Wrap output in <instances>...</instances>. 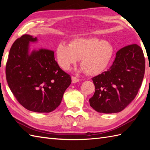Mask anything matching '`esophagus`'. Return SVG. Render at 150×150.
<instances>
[{"label":"esophagus","instance_id":"34e87169","mask_svg":"<svg viewBox=\"0 0 150 150\" xmlns=\"http://www.w3.org/2000/svg\"><path fill=\"white\" fill-rule=\"evenodd\" d=\"M71 81H72V83H76V82H78L80 81V79L75 77H73L72 76L71 77Z\"/></svg>","mask_w":150,"mask_h":150}]
</instances>
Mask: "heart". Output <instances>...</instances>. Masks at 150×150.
Listing matches in <instances>:
<instances>
[{
	"label": "heart",
	"mask_w": 150,
	"mask_h": 150,
	"mask_svg": "<svg viewBox=\"0 0 150 150\" xmlns=\"http://www.w3.org/2000/svg\"><path fill=\"white\" fill-rule=\"evenodd\" d=\"M57 57L62 68L70 66L81 59V66L86 74H100L109 64L113 54L112 45L97 37L77 38L69 44L61 42L57 47Z\"/></svg>",
	"instance_id": "1"
}]
</instances>
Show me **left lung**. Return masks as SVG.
Here are the masks:
<instances>
[{"instance_id": "obj_1", "label": "left lung", "mask_w": 150, "mask_h": 150, "mask_svg": "<svg viewBox=\"0 0 150 150\" xmlns=\"http://www.w3.org/2000/svg\"><path fill=\"white\" fill-rule=\"evenodd\" d=\"M145 71L141 47L133 44L119 50L108 71L92 78L95 93L91 107L97 112H120L131 103L141 88Z\"/></svg>"}]
</instances>
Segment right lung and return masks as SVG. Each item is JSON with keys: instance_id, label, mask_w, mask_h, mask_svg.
Segmentation results:
<instances>
[{"instance_id": "obj_1", "label": "right lung", "mask_w": 150, "mask_h": 150, "mask_svg": "<svg viewBox=\"0 0 150 150\" xmlns=\"http://www.w3.org/2000/svg\"><path fill=\"white\" fill-rule=\"evenodd\" d=\"M37 41L30 35L15 41L6 62V80L22 106L34 112L49 113L60 105L71 79L60 68L53 51L40 49L29 53L30 42Z\"/></svg>"}]
</instances>
